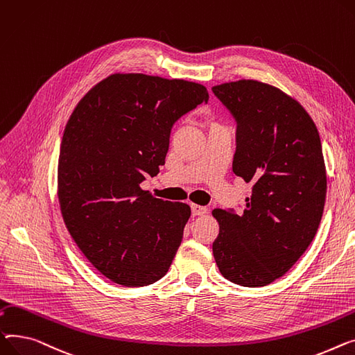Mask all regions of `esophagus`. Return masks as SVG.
<instances>
[{"label": "esophagus", "mask_w": 355, "mask_h": 355, "mask_svg": "<svg viewBox=\"0 0 355 355\" xmlns=\"http://www.w3.org/2000/svg\"><path fill=\"white\" fill-rule=\"evenodd\" d=\"M191 209H192V215L193 216H203V215H206L207 214V207H205V206H200V205H192L191 206Z\"/></svg>", "instance_id": "1"}]
</instances>
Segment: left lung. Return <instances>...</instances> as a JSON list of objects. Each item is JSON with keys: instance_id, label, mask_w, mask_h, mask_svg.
I'll return each mask as SVG.
<instances>
[{"instance_id": "left-lung-1", "label": "left lung", "mask_w": 355, "mask_h": 355, "mask_svg": "<svg viewBox=\"0 0 355 355\" xmlns=\"http://www.w3.org/2000/svg\"><path fill=\"white\" fill-rule=\"evenodd\" d=\"M236 120L232 171L252 184L243 212L215 209L220 274L242 286L281 278L306 251L324 212L327 173L315 123L282 90L257 80L212 87Z\"/></svg>"}]
</instances>
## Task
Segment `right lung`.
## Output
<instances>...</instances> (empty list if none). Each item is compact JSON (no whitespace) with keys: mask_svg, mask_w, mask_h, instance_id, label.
<instances>
[{"mask_svg":"<svg viewBox=\"0 0 355 355\" xmlns=\"http://www.w3.org/2000/svg\"><path fill=\"white\" fill-rule=\"evenodd\" d=\"M207 100L198 83L119 73L73 110L58 157L60 209L80 251L110 281L144 286L168 272L191 207L140 183L164 164L175 121Z\"/></svg>","mask_w":355,"mask_h":355,"instance_id":"right-lung-1","label":"right lung"}]
</instances>
